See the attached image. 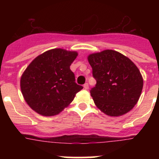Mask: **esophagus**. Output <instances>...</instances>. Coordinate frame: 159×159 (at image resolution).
Returning <instances> with one entry per match:
<instances>
[{
	"mask_svg": "<svg viewBox=\"0 0 159 159\" xmlns=\"http://www.w3.org/2000/svg\"><path fill=\"white\" fill-rule=\"evenodd\" d=\"M84 89L86 90L89 89V84H88V83H85V84H84Z\"/></svg>",
	"mask_w": 159,
	"mask_h": 159,
	"instance_id": "34e87169",
	"label": "esophagus"
}]
</instances>
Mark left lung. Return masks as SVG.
Segmentation results:
<instances>
[{
	"label": "left lung",
	"mask_w": 159,
	"mask_h": 159,
	"mask_svg": "<svg viewBox=\"0 0 159 159\" xmlns=\"http://www.w3.org/2000/svg\"><path fill=\"white\" fill-rule=\"evenodd\" d=\"M96 79L91 96L98 109L108 116H121L137 104L143 88L140 70L126 56L105 50L88 56Z\"/></svg>",
	"instance_id": "left-lung-1"
}]
</instances>
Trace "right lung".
Masks as SVG:
<instances>
[{
	"label": "right lung",
	"instance_id": "right-lung-1",
	"mask_svg": "<svg viewBox=\"0 0 159 159\" xmlns=\"http://www.w3.org/2000/svg\"><path fill=\"white\" fill-rule=\"evenodd\" d=\"M78 52L51 49L35 57L20 78V90L29 107L43 116H54L68 106L83 89L70 65Z\"/></svg>",
	"mask_w": 159,
	"mask_h": 159
}]
</instances>
